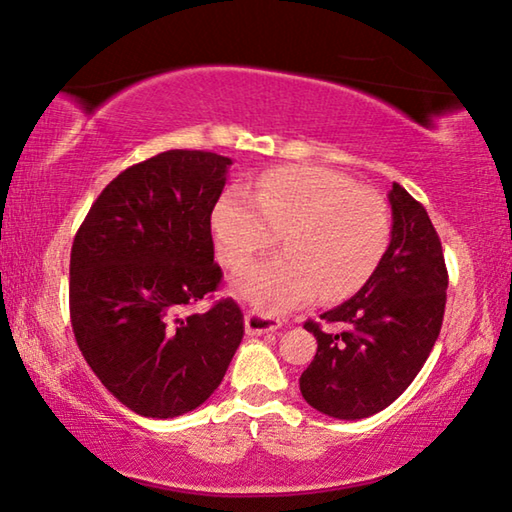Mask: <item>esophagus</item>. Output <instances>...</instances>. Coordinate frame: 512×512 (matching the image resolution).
I'll use <instances>...</instances> for the list:
<instances>
[{"instance_id":"obj_1","label":"esophagus","mask_w":512,"mask_h":512,"mask_svg":"<svg viewBox=\"0 0 512 512\" xmlns=\"http://www.w3.org/2000/svg\"><path fill=\"white\" fill-rule=\"evenodd\" d=\"M280 329V322L273 317H264V315H246V333L248 335H264V333H273Z\"/></svg>"}]
</instances>
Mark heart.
<instances>
[{"mask_svg":"<svg viewBox=\"0 0 512 512\" xmlns=\"http://www.w3.org/2000/svg\"><path fill=\"white\" fill-rule=\"evenodd\" d=\"M280 232L287 253L243 266L236 276V289L271 315L299 308L319 292L326 299L356 292L386 253L391 216L377 193L315 165L264 174L257 195L230 186L213 207L216 250L227 266L246 264Z\"/></svg>","mask_w":512,"mask_h":512,"instance_id":"obj_1","label":"heart"}]
</instances>
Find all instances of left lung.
<instances>
[{
	"label": "left lung",
	"mask_w": 512,
	"mask_h": 512,
	"mask_svg": "<svg viewBox=\"0 0 512 512\" xmlns=\"http://www.w3.org/2000/svg\"><path fill=\"white\" fill-rule=\"evenodd\" d=\"M391 243L358 294L319 319L342 324L326 333L308 319L317 354L299 379L305 402L326 416L368 418L407 391L439 338L448 271L439 234L421 202L400 183L388 193Z\"/></svg>",
	"instance_id": "1"
}]
</instances>
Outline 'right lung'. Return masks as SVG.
I'll use <instances>...</instances> for the list:
<instances>
[{
  "mask_svg": "<svg viewBox=\"0 0 512 512\" xmlns=\"http://www.w3.org/2000/svg\"><path fill=\"white\" fill-rule=\"evenodd\" d=\"M230 158L172 149L131 165L91 204L71 248V324L89 368L140 416L188 414L216 391L243 338L213 262L211 211Z\"/></svg>",
  "mask_w": 512,
  "mask_h": 512,
  "instance_id": "obj_1",
  "label": "right lung"
}]
</instances>
